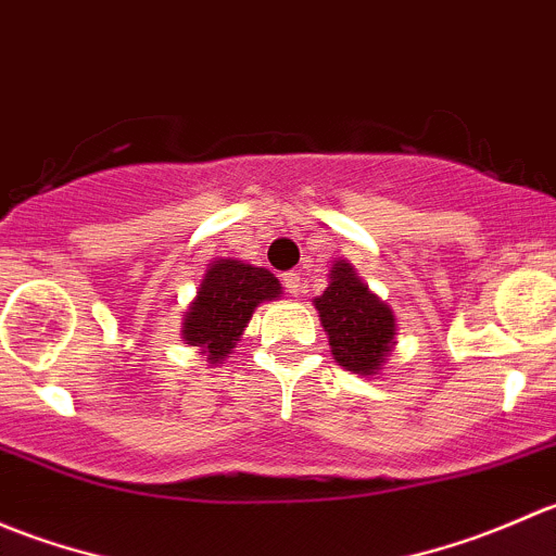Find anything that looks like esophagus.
I'll return each mask as SVG.
<instances>
[{"label":"esophagus","instance_id":"34e87169","mask_svg":"<svg viewBox=\"0 0 556 556\" xmlns=\"http://www.w3.org/2000/svg\"><path fill=\"white\" fill-rule=\"evenodd\" d=\"M282 285H285V290H288V293H293V295H299V293H304V277H301L299 271H288L282 277Z\"/></svg>","mask_w":556,"mask_h":556}]
</instances>
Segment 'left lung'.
Instances as JSON below:
<instances>
[{
    "label": "left lung",
    "mask_w": 556,
    "mask_h": 556,
    "mask_svg": "<svg viewBox=\"0 0 556 556\" xmlns=\"http://www.w3.org/2000/svg\"><path fill=\"white\" fill-rule=\"evenodd\" d=\"M314 306L339 366L366 377L377 374L395 344V317L390 306L361 282L350 263H336L330 285L314 299Z\"/></svg>",
    "instance_id": "left-lung-1"
}]
</instances>
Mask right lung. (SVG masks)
Segmentation results:
<instances>
[{"mask_svg":"<svg viewBox=\"0 0 556 556\" xmlns=\"http://www.w3.org/2000/svg\"><path fill=\"white\" fill-rule=\"evenodd\" d=\"M279 293L282 288L277 277L266 268H252L242 261H215L193 306L185 312L182 339L190 346H201L210 355L206 361H223L237 346L255 306Z\"/></svg>","mask_w":556,"mask_h":556,"instance_id":"right-lung-1","label":"right lung"}]
</instances>
